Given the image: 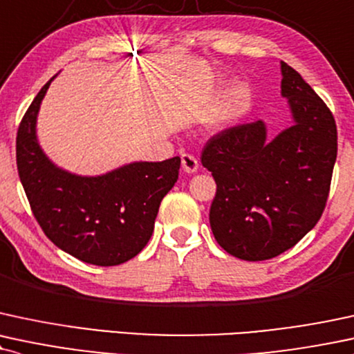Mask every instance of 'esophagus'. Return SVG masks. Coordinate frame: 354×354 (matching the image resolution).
<instances>
[{
	"label": "esophagus",
	"mask_w": 354,
	"mask_h": 354,
	"mask_svg": "<svg viewBox=\"0 0 354 354\" xmlns=\"http://www.w3.org/2000/svg\"><path fill=\"white\" fill-rule=\"evenodd\" d=\"M181 166H183V171L188 173V174H193V173L198 171L199 163L193 155H188V153H185V155H181Z\"/></svg>",
	"instance_id": "34e87169"
}]
</instances>
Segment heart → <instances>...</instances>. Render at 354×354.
I'll use <instances>...</instances> for the list:
<instances>
[{
    "label": "heart",
    "instance_id": "heart-1",
    "mask_svg": "<svg viewBox=\"0 0 354 354\" xmlns=\"http://www.w3.org/2000/svg\"><path fill=\"white\" fill-rule=\"evenodd\" d=\"M247 99H249V92H247L245 85L239 82L229 84L219 93L214 104L211 105L206 122H204L206 123V129L209 131H221L227 125H231L239 117L242 110H244Z\"/></svg>",
    "mask_w": 354,
    "mask_h": 354
}]
</instances>
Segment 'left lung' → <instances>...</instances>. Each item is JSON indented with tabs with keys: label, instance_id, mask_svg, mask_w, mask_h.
<instances>
[{
	"label": "left lung",
	"instance_id": "1",
	"mask_svg": "<svg viewBox=\"0 0 354 354\" xmlns=\"http://www.w3.org/2000/svg\"><path fill=\"white\" fill-rule=\"evenodd\" d=\"M280 93L292 125L274 138L257 120L212 136L203 166L218 189L209 223L218 244L242 261L277 257L322 218L336 161V123L325 102L288 64Z\"/></svg>",
	"mask_w": 354,
	"mask_h": 354
}]
</instances>
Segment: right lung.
Returning <instances> with one entry per match:
<instances>
[{"mask_svg":"<svg viewBox=\"0 0 354 354\" xmlns=\"http://www.w3.org/2000/svg\"><path fill=\"white\" fill-rule=\"evenodd\" d=\"M54 75L21 120L16 161L34 218L64 252L93 266H118L150 241L160 203L178 180L181 158L131 161L97 176L67 171L37 140V115Z\"/></svg>","mask_w":354,"mask_h":354,"instance_id":"right-lung-1","label":"right lung"}]
</instances>
